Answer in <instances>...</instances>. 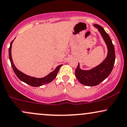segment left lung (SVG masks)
Returning <instances> with one entry per match:
<instances>
[{
    "mask_svg": "<svg viewBox=\"0 0 127 127\" xmlns=\"http://www.w3.org/2000/svg\"><path fill=\"white\" fill-rule=\"evenodd\" d=\"M94 26L98 29L107 45V55L100 64L90 70H82L78 64L75 70L76 77L81 84L89 87L98 85L106 79L111 73L115 61L114 46L110 36L101 26L98 24H94Z\"/></svg>",
    "mask_w": 127,
    "mask_h": 127,
    "instance_id": "left-lung-1",
    "label": "left lung"
}]
</instances>
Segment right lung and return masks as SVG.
<instances>
[{
	"label": "right lung",
	"mask_w": 127,
	"mask_h": 127,
	"mask_svg": "<svg viewBox=\"0 0 127 127\" xmlns=\"http://www.w3.org/2000/svg\"><path fill=\"white\" fill-rule=\"evenodd\" d=\"M14 40H12L11 42V44H10V47L9 48V57L10 62H11V65H12V67L13 68V70L15 72V75H17V76L23 82H25L26 84L30 85L32 87H40L43 85H45L46 84H48L52 82L54 79L56 78L57 75L59 70L60 68V67L62 66V64L58 65L55 69L54 71H52V72H51L50 73L48 74L46 76L43 77V78H34V77L30 76L27 75L26 74H24V73L21 72V71H20L17 68V67L14 65V63H13V60L12 59V55H11V48H12V42Z\"/></svg>",
	"instance_id": "right-lung-1"
}]
</instances>
